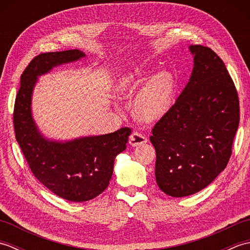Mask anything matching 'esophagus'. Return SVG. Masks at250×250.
Instances as JSON below:
<instances>
[{
    "mask_svg": "<svg viewBox=\"0 0 250 250\" xmlns=\"http://www.w3.org/2000/svg\"><path fill=\"white\" fill-rule=\"evenodd\" d=\"M147 143V137L139 132H133L129 137V144L133 147L144 145Z\"/></svg>",
    "mask_w": 250,
    "mask_h": 250,
    "instance_id": "34e87169",
    "label": "esophagus"
}]
</instances>
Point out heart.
Returning a JSON list of instances; mask_svg holds the SVG:
<instances>
[{
	"label": "heart",
	"instance_id": "b5f03b06",
	"mask_svg": "<svg viewBox=\"0 0 250 250\" xmlns=\"http://www.w3.org/2000/svg\"><path fill=\"white\" fill-rule=\"evenodd\" d=\"M145 66H135L122 72L111 83V92L118 98H126L135 92L149 75ZM175 91V79L169 72L153 74L137 90L132 101V113L142 122H155L171 108Z\"/></svg>",
	"mask_w": 250,
	"mask_h": 250
}]
</instances>
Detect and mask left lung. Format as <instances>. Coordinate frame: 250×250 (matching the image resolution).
Returning a JSON list of instances; mask_svg holds the SVG:
<instances>
[{
  "mask_svg": "<svg viewBox=\"0 0 250 250\" xmlns=\"http://www.w3.org/2000/svg\"><path fill=\"white\" fill-rule=\"evenodd\" d=\"M189 50V82L150 136L157 185L174 198L199 192L224 171L240 124L237 92L225 63L208 47Z\"/></svg>",
  "mask_w": 250,
  "mask_h": 250,
  "instance_id": "obj_1",
  "label": "left lung"
}]
</instances>
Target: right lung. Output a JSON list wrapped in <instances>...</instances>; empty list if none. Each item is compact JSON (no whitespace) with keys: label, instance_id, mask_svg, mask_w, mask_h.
Segmentation results:
<instances>
[{"label":"right lung","instance_id":"1","mask_svg":"<svg viewBox=\"0 0 250 250\" xmlns=\"http://www.w3.org/2000/svg\"><path fill=\"white\" fill-rule=\"evenodd\" d=\"M86 58L82 50L47 52L35 57L21 75L16 98L14 126L16 140L34 176L62 199L86 202L109 185L116 157L124 151L131 129L114 133L58 141L46 137L32 114V98L40 76L66 63Z\"/></svg>","mask_w":250,"mask_h":250}]
</instances>
